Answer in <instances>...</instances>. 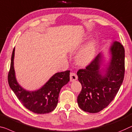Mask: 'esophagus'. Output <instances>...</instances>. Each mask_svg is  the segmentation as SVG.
Instances as JSON below:
<instances>
[{
  "mask_svg": "<svg viewBox=\"0 0 132 132\" xmlns=\"http://www.w3.org/2000/svg\"><path fill=\"white\" fill-rule=\"evenodd\" d=\"M70 77V81H74L76 80L77 79L78 77L75 72H71Z\"/></svg>",
  "mask_w": 132,
  "mask_h": 132,
  "instance_id": "obj_1",
  "label": "esophagus"
}]
</instances>
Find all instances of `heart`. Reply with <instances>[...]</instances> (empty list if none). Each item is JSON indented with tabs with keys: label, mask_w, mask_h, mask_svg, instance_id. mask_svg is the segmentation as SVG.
I'll list each match as a JSON object with an SVG mask.
<instances>
[{
	"label": "heart",
	"mask_w": 132,
	"mask_h": 132,
	"mask_svg": "<svg viewBox=\"0 0 132 132\" xmlns=\"http://www.w3.org/2000/svg\"><path fill=\"white\" fill-rule=\"evenodd\" d=\"M95 52V43L91 42L76 57V62L80 65H84L89 63L94 56Z\"/></svg>",
	"instance_id": "1"
}]
</instances>
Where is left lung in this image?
<instances>
[{"instance_id": "obj_1", "label": "left lung", "mask_w": 132, "mask_h": 132, "mask_svg": "<svg viewBox=\"0 0 132 132\" xmlns=\"http://www.w3.org/2000/svg\"><path fill=\"white\" fill-rule=\"evenodd\" d=\"M111 58L105 73L100 67L102 54L100 53L85 69L77 72L81 91L77 97L79 107L86 112L98 113L106 108L114 98L125 76V48L115 41L110 48Z\"/></svg>"}]
</instances>
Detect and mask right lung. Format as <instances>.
<instances>
[{"label":"right lung","mask_w":132,"mask_h":132,"mask_svg":"<svg viewBox=\"0 0 132 132\" xmlns=\"http://www.w3.org/2000/svg\"><path fill=\"white\" fill-rule=\"evenodd\" d=\"M15 48L11 57V67L8 74V82L12 90L28 110L36 114H45L53 111L57 106L61 89L70 81V71L57 72L39 90L29 92L18 84L14 70Z\"/></svg>","instance_id":"1"}]
</instances>
